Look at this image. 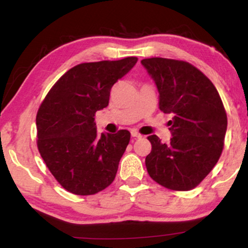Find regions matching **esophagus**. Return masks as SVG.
<instances>
[{"mask_svg": "<svg viewBox=\"0 0 248 248\" xmlns=\"http://www.w3.org/2000/svg\"><path fill=\"white\" fill-rule=\"evenodd\" d=\"M132 136H133V138H135V139H141L142 138L141 134L136 132V130H132Z\"/></svg>", "mask_w": 248, "mask_h": 248, "instance_id": "34e87169", "label": "esophagus"}]
</instances>
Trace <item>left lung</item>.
I'll return each mask as SVG.
<instances>
[{"label": "left lung", "instance_id": "left-lung-1", "mask_svg": "<svg viewBox=\"0 0 248 248\" xmlns=\"http://www.w3.org/2000/svg\"><path fill=\"white\" fill-rule=\"evenodd\" d=\"M158 91V106L172 114L171 139L163 143L148 136L152 152L146 157L148 173L171 190L197 186L216 166L223 152L227 116L215 85L186 62L167 58L141 61Z\"/></svg>", "mask_w": 248, "mask_h": 248}]
</instances>
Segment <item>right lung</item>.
I'll use <instances>...</instances> for the list:
<instances>
[{
	"label": "right lung",
	"mask_w": 248,
	"mask_h": 248,
	"mask_svg": "<svg viewBox=\"0 0 248 248\" xmlns=\"http://www.w3.org/2000/svg\"><path fill=\"white\" fill-rule=\"evenodd\" d=\"M136 57L84 62L53 85L37 113V146L58 183L79 196L94 195L114 181L130 133L96 134L94 114L108 106L110 88Z\"/></svg>",
	"instance_id": "1"
}]
</instances>
